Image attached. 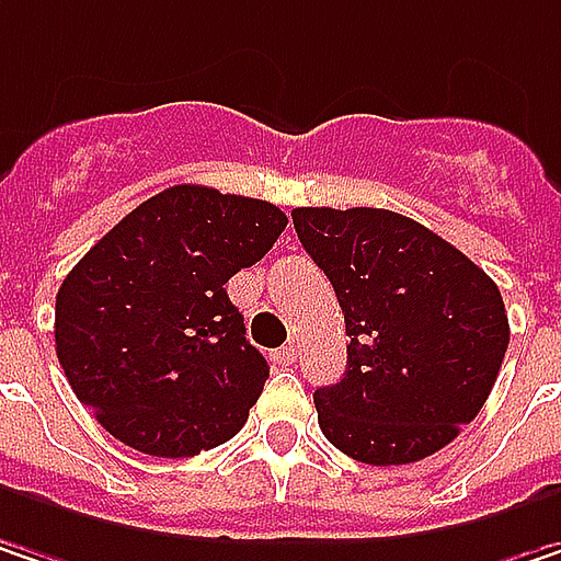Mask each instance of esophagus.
I'll return each mask as SVG.
<instances>
[{"instance_id":"esophagus-1","label":"esophagus","mask_w":561,"mask_h":561,"mask_svg":"<svg viewBox=\"0 0 561 561\" xmlns=\"http://www.w3.org/2000/svg\"><path fill=\"white\" fill-rule=\"evenodd\" d=\"M295 359H298V350H295L291 343H288V346H282V350H276V353H273V363H279V366H291Z\"/></svg>"}]
</instances>
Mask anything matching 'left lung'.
Masks as SVG:
<instances>
[{"mask_svg":"<svg viewBox=\"0 0 561 561\" xmlns=\"http://www.w3.org/2000/svg\"><path fill=\"white\" fill-rule=\"evenodd\" d=\"M301 247L331 279L346 373L314 391L318 424L366 466H404L453 443L507 353L497 285L424 225L385 208H295Z\"/></svg>","mask_w":561,"mask_h":561,"instance_id":"left-lung-1","label":"left lung"}]
</instances>
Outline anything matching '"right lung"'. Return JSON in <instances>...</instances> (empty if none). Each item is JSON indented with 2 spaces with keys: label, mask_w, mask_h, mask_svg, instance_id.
Here are the masks:
<instances>
[{
  "label": "right lung",
  "mask_w": 561,
  "mask_h": 561,
  "mask_svg": "<svg viewBox=\"0 0 561 561\" xmlns=\"http://www.w3.org/2000/svg\"><path fill=\"white\" fill-rule=\"evenodd\" d=\"M285 225L270 202L173 185L70 270L57 291V359L115 439L179 459L247 424L270 366L225 285L260 263Z\"/></svg>",
  "instance_id": "obj_1"
}]
</instances>
